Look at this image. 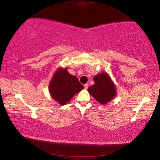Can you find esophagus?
Masks as SVG:
<instances>
[{
    "instance_id": "obj_1",
    "label": "esophagus",
    "mask_w": 160,
    "mask_h": 160,
    "mask_svg": "<svg viewBox=\"0 0 160 160\" xmlns=\"http://www.w3.org/2000/svg\"><path fill=\"white\" fill-rule=\"evenodd\" d=\"M88 86H89V85H88V83H87V84H85V85H84V88H85V90H87V89L88 88Z\"/></svg>"
}]
</instances>
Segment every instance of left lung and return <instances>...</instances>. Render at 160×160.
Segmentation results:
<instances>
[{
  "label": "left lung",
  "instance_id": "left-lung-1",
  "mask_svg": "<svg viewBox=\"0 0 160 160\" xmlns=\"http://www.w3.org/2000/svg\"><path fill=\"white\" fill-rule=\"evenodd\" d=\"M94 85L88 89V92L101 104H107L116 96V86L107 72L94 77Z\"/></svg>",
  "mask_w": 160,
  "mask_h": 160
}]
</instances>
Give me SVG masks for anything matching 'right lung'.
I'll return each instance as SVG.
<instances>
[{
    "label": "right lung",
    "instance_id": "obj_1",
    "mask_svg": "<svg viewBox=\"0 0 160 160\" xmlns=\"http://www.w3.org/2000/svg\"><path fill=\"white\" fill-rule=\"evenodd\" d=\"M49 92L52 98L61 105L66 104L75 94L84 88L75 75L68 72L67 68H58L49 83Z\"/></svg>",
    "mask_w": 160,
    "mask_h": 160
}]
</instances>
